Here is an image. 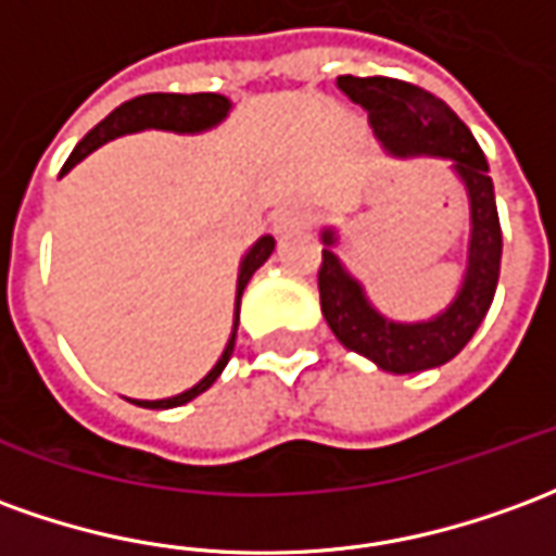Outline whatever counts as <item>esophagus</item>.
Returning a JSON list of instances; mask_svg holds the SVG:
<instances>
[{"mask_svg": "<svg viewBox=\"0 0 556 556\" xmlns=\"http://www.w3.org/2000/svg\"><path fill=\"white\" fill-rule=\"evenodd\" d=\"M306 225H309V213L306 211H282L274 219V231L279 238H289L294 231H304Z\"/></svg>", "mask_w": 556, "mask_h": 556, "instance_id": "obj_1", "label": "esophagus"}]
</instances>
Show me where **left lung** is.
Masks as SVG:
<instances>
[{
	"mask_svg": "<svg viewBox=\"0 0 556 556\" xmlns=\"http://www.w3.org/2000/svg\"><path fill=\"white\" fill-rule=\"evenodd\" d=\"M337 87L349 96V102L361 104L370 114L372 135L388 156H430L448 162V170L467 195L469 238L467 267L445 309L430 318L400 321L376 309L364 282L337 255L340 231L333 225H321V316L345 349L372 361L379 370L397 376L433 370L448 364L472 340L494 301L503 231L488 159L464 119L427 89L394 77L352 75L337 77Z\"/></svg>",
	"mask_w": 556,
	"mask_h": 556,
	"instance_id": "1",
	"label": "left lung"
}]
</instances>
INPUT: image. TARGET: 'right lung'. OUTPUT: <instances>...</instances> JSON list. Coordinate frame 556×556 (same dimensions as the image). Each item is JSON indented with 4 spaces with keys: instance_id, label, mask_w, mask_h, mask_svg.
<instances>
[{
    "instance_id": "obj_1",
    "label": "right lung",
    "mask_w": 556,
    "mask_h": 556,
    "mask_svg": "<svg viewBox=\"0 0 556 556\" xmlns=\"http://www.w3.org/2000/svg\"><path fill=\"white\" fill-rule=\"evenodd\" d=\"M231 99H225L219 92H147V96H138L131 102H123L116 111L104 116L102 123L96 129H89L84 135V141L77 143L75 153L68 156V162L62 165V174L75 168L77 162H84L89 153H96L99 147H104L108 141H116L123 135H138V131H174V135H204V131H213L216 126H223L228 114H231ZM60 174V177H62ZM277 247V240L265 235L252 243L250 250L243 252L238 267V286H235V316H231V333H228V343H225L223 355L216 358L211 370L204 372L198 379L195 386L186 388L180 394H170V397L162 400H138L126 397L129 403H138L143 409H174V406H184L189 400H195L198 394H204L207 388L219 379V372L225 370V364L235 352V340H238V321H240V298H243V289L252 279V274L258 267L265 265L270 258V252Z\"/></svg>"
}]
</instances>
